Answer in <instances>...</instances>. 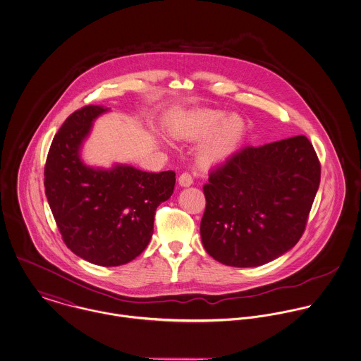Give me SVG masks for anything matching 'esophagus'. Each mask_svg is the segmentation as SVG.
<instances>
[{
	"label": "esophagus",
	"mask_w": 361,
	"mask_h": 361,
	"mask_svg": "<svg viewBox=\"0 0 361 361\" xmlns=\"http://www.w3.org/2000/svg\"><path fill=\"white\" fill-rule=\"evenodd\" d=\"M192 183H194V178H192V176L190 173H183L178 177V184L181 187H190V185H192Z\"/></svg>",
	"instance_id": "obj_1"
}]
</instances>
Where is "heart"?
<instances>
[{
    "mask_svg": "<svg viewBox=\"0 0 361 361\" xmlns=\"http://www.w3.org/2000/svg\"><path fill=\"white\" fill-rule=\"evenodd\" d=\"M224 114L219 111L200 112L192 118V123L185 134L191 138H202L214 131L220 123L218 130L213 133L200 147L198 159L200 164L212 167L227 161L238 148L240 138L243 135L245 124L240 116L230 115L225 121Z\"/></svg>",
    "mask_w": 361,
    "mask_h": 361,
    "instance_id": "b5f03b06",
    "label": "heart"
}]
</instances>
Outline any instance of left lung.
<instances>
[{
	"label": "left lung",
	"mask_w": 361,
	"mask_h": 361,
	"mask_svg": "<svg viewBox=\"0 0 361 361\" xmlns=\"http://www.w3.org/2000/svg\"><path fill=\"white\" fill-rule=\"evenodd\" d=\"M321 166L305 135L245 147L209 174L200 238L233 267H257L300 240L320 185Z\"/></svg>",
	"instance_id": "1"
}]
</instances>
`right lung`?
I'll use <instances>...</instances> for the list:
<instances>
[{
	"instance_id": "obj_1",
	"label": "right lung",
	"mask_w": 361,
	"mask_h": 361,
	"mask_svg": "<svg viewBox=\"0 0 361 361\" xmlns=\"http://www.w3.org/2000/svg\"><path fill=\"white\" fill-rule=\"evenodd\" d=\"M108 111L87 105L65 121L47 157L44 187L66 246L92 264L114 267L148 246L157 207L171 197L176 173H148L127 164L99 169L81 161L92 123Z\"/></svg>"
}]
</instances>
